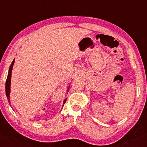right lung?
<instances>
[{"label": "right lung", "mask_w": 147, "mask_h": 147, "mask_svg": "<svg viewBox=\"0 0 147 147\" xmlns=\"http://www.w3.org/2000/svg\"><path fill=\"white\" fill-rule=\"evenodd\" d=\"M14 62H15V59H13V61H12V63L11 64V65L9 66V71H8V74H7V79H6V95L7 96V100H8V102L10 105V97H9V94H10V86H11V71H12V69H13V66L14 64ZM69 89V88H68ZM66 101V99L64 100L63 102V105H64ZM11 106V105H10Z\"/></svg>", "instance_id": "right-lung-1"}]
</instances>
